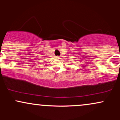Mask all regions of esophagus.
I'll return each mask as SVG.
<instances>
[{"label":"esophagus","mask_w":120,"mask_h":120,"mask_svg":"<svg viewBox=\"0 0 120 120\" xmlns=\"http://www.w3.org/2000/svg\"><path fill=\"white\" fill-rule=\"evenodd\" d=\"M56 58H57V59H60V57H59V56H57V57H56Z\"/></svg>","instance_id":"obj_1"}]
</instances>
